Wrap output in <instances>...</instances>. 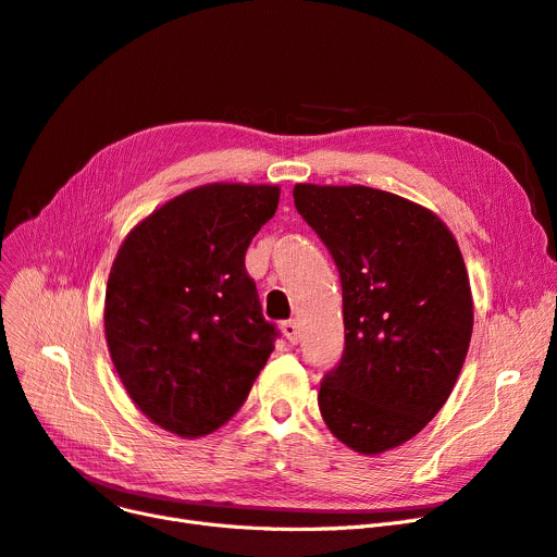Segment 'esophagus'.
<instances>
[{
  "label": "esophagus",
  "mask_w": 557,
  "mask_h": 557,
  "mask_svg": "<svg viewBox=\"0 0 557 557\" xmlns=\"http://www.w3.org/2000/svg\"><path fill=\"white\" fill-rule=\"evenodd\" d=\"M282 332H284V336L288 338V344H298L300 330H298V323H296V321H284V323H282Z\"/></svg>",
  "instance_id": "34e87169"
}]
</instances>
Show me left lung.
Returning a JSON list of instances; mask_svg holds the SVG:
<instances>
[{
    "label": "left lung",
    "mask_w": 557,
    "mask_h": 557,
    "mask_svg": "<svg viewBox=\"0 0 557 557\" xmlns=\"http://www.w3.org/2000/svg\"><path fill=\"white\" fill-rule=\"evenodd\" d=\"M294 202L330 250L346 348L319 407L338 442L392 450L444 407L473 332L469 273L437 213L369 186L296 184Z\"/></svg>",
    "instance_id": "obj_1"
}]
</instances>
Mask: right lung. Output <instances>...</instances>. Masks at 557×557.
Masks as SVG:
<instances>
[{
	"label": "right lung",
	"mask_w": 557,
	"mask_h": 557,
	"mask_svg": "<svg viewBox=\"0 0 557 557\" xmlns=\"http://www.w3.org/2000/svg\"><path fill=\"white\" fill-rule=\"evenodd\" d=\"M277 202L271 184L190 188L143 219L113 259L109 355L134 405L177 437L225 425L275 348L246 250Z\"/></svg>",
	"instance_id": "add662e5"
}]
</instances>
